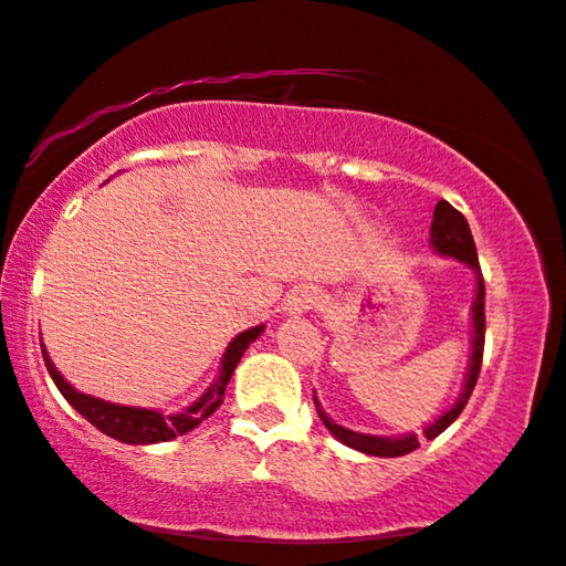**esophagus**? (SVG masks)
Masks as SVG:
<instances>
[{
    "instance_id": "esophagus-1",
    "label": "esophagus",
    "mask_w": 566,
    "mask_h": 566,
    "mask_svg": "<svg viewBox=\"0 0 566 566\" xmlns=\"http://www.w3.org/2000/svg\"><path fill=\"white\" fill-rule=\"evenodd\" d=\"M317 304V292H312V290H297L290 297V315H302V312H307V310H312Z\"/></svg>"
}]
</instances>
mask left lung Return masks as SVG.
I'll return each instance as SVG.
<instances>
[{"label":"left lung","mask_w":566,"mask_h":566,"mask_svg":"<svg viewBox=\"0 0 566 566\" xmlns=\"http://www.w3.org/2000/svg\"><path fill=\"white\" fill-rule=\"evenodd\" d=\"M430 247H433L438 254L443 256H453L459 262L469 264L476 274V297H473V307H471V360H469V370H465V380H463V390L459 400L453 402V408H448L441 418H436L430 423L423 436L428 441H433L436 436H441L443 430L453 423L455 418L461 416V410L469 402L473 388H476L479 373H481V360H483V337H486V312H483V302H486V286H483V274H481V264H479V254H476V244H473L469 221L461 211H455L448 201H438L436 211H433V223H430ZM315 408L319 412L322 423L327 426L332 436L337 438L339 443H345L355 451L367 453V455H380V459H398V455L412 453L418 443L416 433L408 436H398V438H385V436H367V433H357V430H349L345 426H337L325 410H322L319 400L315 396Z\"/></svg>","instance_id":"obj_1"}]
</instances>
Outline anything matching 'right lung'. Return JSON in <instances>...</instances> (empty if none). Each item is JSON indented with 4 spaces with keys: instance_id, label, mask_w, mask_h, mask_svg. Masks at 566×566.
<instances>
[{
    "instance_id": "add662e5",
    "label": "right lung",
    "mask_w": 566,
    "mask_h": 566,
    "mask_svg": "<svg viewBox=\"0 0 566 566\" xmlns=\"http://www.w3.org/2000/svg\"><path fill=\"white\" fill-rule=\"evenodd\" d=\"M264 325H256L251 329L239 332V335L231 339L227 353L221 357V367L217 380L211 382V388L203 392V396L191 402L186 410L174 412V416H164L160 410H150V408H136V406H118V402H107L101 398L85 396V392L75 390L62 375L57 373L55 363L50 360L48 349H44L42 339V360L48 365L50 378L55 380L57 390L62 392L70 406H73L80 416H83L87 423H93L97 430H103L105 436L115 438L120 443H130V446H148V443H164V441H174L176 436H184L188 430H193L211 416L223 402V392H227V385L234 375V367L239 365L241 357H244L247 347L254 343V339L262 335Z\"/></svg>"
}]
</instances>
